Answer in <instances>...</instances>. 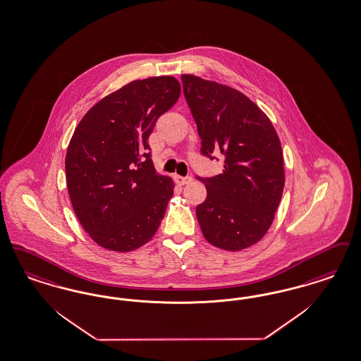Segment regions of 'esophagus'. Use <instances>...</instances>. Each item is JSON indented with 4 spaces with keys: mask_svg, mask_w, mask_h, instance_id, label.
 Segmentation results:
<instances>
[{
    "mask_svg": "<svg viewBox=\"0 0 361 361\" xmlns=\"http://www.w3.org/2000/svg\"><path fill=\"white\" fill-rule=\"evenodd\" d=\"M174 181H176V184H177V185H187V184H189V183L192 181V178H190V177L174 176Z\"/></svg>",
    "mask_w": 361,
    "mask_h": 361,
    "instance_id": "obj_1",
    "label": "esophagus"
}]
</instances>
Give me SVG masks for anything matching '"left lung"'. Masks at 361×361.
Listing matches in <instances>:
<instances>
[{"mask_svg":"<svg viewBox=\"0 0 361 361\" xmlns=\"http://www.w3.org/2000/svg\"><path fill=\"white\" fill-rule=\"evenodd\" d=\"M181 79L202 154L220 152L226 157L221 173L200 178L207 189L196 207L202 235L217 248L242 251L269 231L282 199L279 137L270 118L243 92L190 73Z\"/></svg>","mask_w":361,"mask_h":361,"instance_id":"8db88e82","label":"left lung"}]
</instances>
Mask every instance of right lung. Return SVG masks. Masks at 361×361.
I'll list each match as a JSON object with an SVG mask.
<instances>
[{
  "mask_svg": "<svg viewBox=\"0 0 361 361\" xmlns=\"http://www.w3.org/2000/svg\"><path fill=\"white\" fill-rule=\"evenodd\" d=\"M180 94L169 75L133 80L94 104L73 131L66 154L73 212L106 250L134 251L159 230L174 184L156 172L147 140Z\"/></svg>",
  "mask_w": 361,
  "mask_h": 361,
  "instance_id": "add662e5",
  "label": "right lung"
}]
</instances>
